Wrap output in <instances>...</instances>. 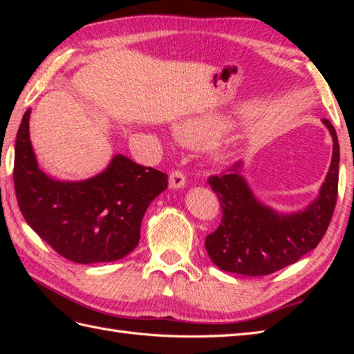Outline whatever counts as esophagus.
Here are the masks:
<instances>
[{
  "label": "esophagus",
  "instance_id": "1",
  "mask_svg": "<svg viewBox=\"0 0 354 354\" xmlns=\"http://www.w3.org/2000/svg\"><path fill=\"white\" fill-rule=\"evenodd\" d=\"M185 181H187V178H185L183 170L176 169L170 173V176H169L170 189H183V187L185 185Z\"/></svg>",
  "mask_w": 354,
  "mask_h": 354
}]
</instances>
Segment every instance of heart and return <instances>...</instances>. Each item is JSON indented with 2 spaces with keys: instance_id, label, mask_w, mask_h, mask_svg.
I'll list each match as a JSON object with an SVG mask.
<instances>
[{
  "instance_id": "b5f03b06",
  "label": "heart",
  "mask_w": 354,
  "mask_h": 354,
  "mask_svg": "<svg viewBox=\"0 0 354 354\" xmlns=\"http://www.w3.org/2000/svg\"><path fill=\"white\" fill-rule=\"evenodd\" d=\"M216 127L205 122H190L178 127V137L189 146H196L214 137Z\"/></svg>"
}]
</instances>
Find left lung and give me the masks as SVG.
<instances>
[{"mask_svg": "<svg viewBox=\"0 0 354 354\" xmlns=\"http://www.w3.org/2000/svg\"><path fill=\"white\" fill-rule=\"evenodd\" d=\"M333 138V156L319 196L304 212L278 214L252 196L234 162L222 175L208 178L222 208V221L205 239V250L214 265L227 272L260 277L277 272L317 248L332 221L339 178V142Z\"/></svg>", "mask_w": 354, "mask_h": 354, "instance_id": "8db88e82", "label": "left lung"}]
</instances>
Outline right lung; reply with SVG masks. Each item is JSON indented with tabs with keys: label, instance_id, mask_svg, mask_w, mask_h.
<instances>
[{
	"label": "right lung",
	"instance_id": "right-lung-1",
	"mask_svg": "<svg viewBox=\"0 0 354 354\" xmlns=\"http://www.w3.org/2000/svg\"><path fill=\"white\" fill-rule=\"evenodd\" d=\"M30 109L22 117L15 145L13 184L26 222L66 260L115 261L140 242L142 216L167 189L165 173L123 155L100 175L61 183L37 169L28 133Z\"/></svg>",
	"mask_w": 354,
	"mask_h": 354
}]
</instances>
